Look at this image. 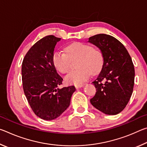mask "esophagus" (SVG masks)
<instances>
[{"label":"esophagus","mask_w":147,"mask_h":147,"mask_svg":"<svg viewBox=\"0 0 147 147\" xmlns=\"http://www.w3.org/2000/svg\"><path fill=\"white\" fill-rule=\"evenodd\" d=\"M83 86H84V85H82H82H76L75 88H76V89H79V88H81L82 87H83Z\"/></svg>","instance_id":"34e87169"}]
</instances>
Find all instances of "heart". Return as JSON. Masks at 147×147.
Returning a JSON list of instances; mask_svg holds the SVG:
<instances>
[{"instance_id":"b5f03b06","label":"heart","mask_w":147,"mask_h":147,"mask_svg":"<svg viewBox=\"0 0 147 147\" xmlns=\"http://www.w3.org/2000/svg\"><path fill=\"white\" fill-rule=\"evenodd\" d=\"M65 53L61 51L54 53L53 62L55 68L62 74L70 71L71 61L78 59L76 71L65 78L66 83L81 85L91 76L100 73L103 66L104 58L101 51L92 48L88 44L76 42L65 47Z\"/></svg>"}]
</instances>
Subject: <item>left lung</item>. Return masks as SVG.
<instances>
[{
    "instance_id": "obj_1",
    "label": "left lung",
    "mask_w": 147,
    "mask_h": 147,
    "mask_svg": "<svg viewBox=\"0 0 147 147\" xmlns=\"http://www.w3.org/2000/svg\"><path fill=\"white\" fill-rule=\"evenodd\" d=\"M88 42L100 50L104 58L100 73L92 82L96 92L91 104L107 115H117L127 105L133 92L135 70L131 58L123 45L109 35H95Z\"/></svg>"
}]
</instances>
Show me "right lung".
Returning <instances> with one entry per match:
<instances>
[{"instance_id": "1", "label": "right lung", "mask_w": 147, "mask_h": 147, "mask_svg": "<svg viewBox=\"0 0 147 147\" xmlns=\"http://www.w3.org/2000/svg\"><path fill=\"white\" fill-rule=\"evenodd\" d=\"M61 38L53 35L36 42L24 56L22 63V80L24 94L34 113L51 121L61 115L70 105L73 86L59 89L63 78L53 62L56 43Z\"/></svg>"}]
</instances>
